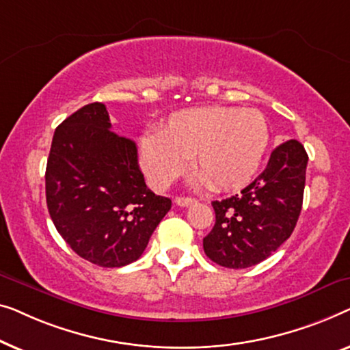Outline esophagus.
I'll list each match as a JSON object with an SVG mask.
<instances>
[{
    "instance_id": "obj_1",
    "label": "esophagus",
    "mask_w": 350,
    "mask_h": 350,
    "mask_svg": "<svg viewBox=\"0 0 350 350\" xmlns=\"http://www.w3.org/2000/svg\"><path fill=\"white\" fill-rule=\"evenodd\" d=\"M177 206H182V208H187V206H191L195 203V198H190V196H177L174 200Z\"/></svg>"
}]
</instances>
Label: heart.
Listing matches in <instances>:
<instances>
[{"label": "heart", "mask_w": 350, "mask_h": 350, "mask_svg": "<svg viewBox=\"0 0 350 350\" xmlns=\"http://www.w3.org/2000/svg\"><path fill=\"white\" fill-rule=\"evenodd\" d=\"M269 142V128L257 109L208 106L173 112L155 135L139 142L147 179L165 189L191 170L215 191L244 187L258 170Z\"/></svg>", "instance_id": "obj_1"}]
</instances>
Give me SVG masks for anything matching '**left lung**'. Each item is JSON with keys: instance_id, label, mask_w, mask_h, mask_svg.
<instances>
[{"instance_id": "8db88e82", "label": "left lung", "mask_w": 350, "mask_h": 350, "mask_svg": "<svg viewBox=\"0 0 350 350\" xmlns=\"http://www.w3.org/2000/svg\"><path fill=\"white\" fill-rule=\"evenodd\" d=\"M308 154L301 142L275 147L267 168L239 195L213 201L215 224L203 239L204 254L225 268L254 267L293 233L303 206Z\"/></svg>"}]
</instances>
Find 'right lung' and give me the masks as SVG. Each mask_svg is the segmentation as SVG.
Wrapping results in <instances>:
<instances>
[{
    "instance_id": "obj_1",
    "label": "right lung",
    "mask_w": 350,
    "mask_h": 350,
    "mask_svg": "<svg viewBox=\"0 0 350 350\" xmlns=\"http://www.w3.org/2000/svg\"><path fill=\"white\" fill-rule=\"evenodd\" d=\"M111 126L103 103L81 107L57 126L46 200L57 231L79 257L120 268L141 257L171 200L147 189L135 141Z\"/></svg>"
}]
</instances>
